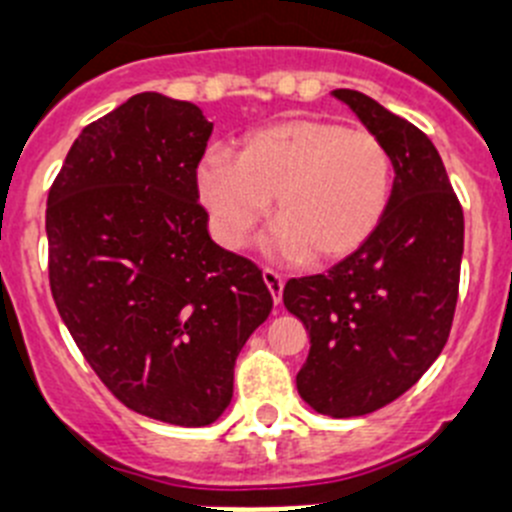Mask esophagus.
<instances>
[{"instance_id":"34e87169","label":"esophagus","mask_w":512,"mask_h":512,"mask_svg":"<svg viewBox=\"0 0 512 512\" xmlns=\"http://www.w3.org/2000/svg\"><path fill=\"white\" fill-rule=\"evenodd\" d=\"M264 284H266V287H269L274 304H279L281 302V292H284V279H281V276L276 274V271L264 269Z\"/></svg>"}]
</instances>
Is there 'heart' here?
<instances>
[{
	"instance_id": "1",
	"label": "heart",
	"mask_w": 512,
	"mask_h": 512,
	"mask_svg": "<svg viewBox=\"0 0 512 512\" xmlns=\"http://www.w3.org/2000/svg\"><path fill=\"white\" fill-rule=\"evenodd\" d=\"M198 198L215 241L241 248L269 210L271 256L337 261L375 233L391 203L386 144L337 121L289 119L253 131L236 157L210 152L198 167Z\"/></svg>"
}]
</instances>
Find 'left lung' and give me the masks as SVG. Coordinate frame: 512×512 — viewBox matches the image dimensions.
<instances>
[{
  "label": "left lung",
  "instance_id": "8db88e82",
  "mask_svg": "<svg viewBox=\"0 0 512 512\" xmlns=\"http://www.w3.org/2000/svg\"><path fill=\"white\" fill-rule=\"evenodd\" d=\"M386 144L391 203L381 225L327 274L289 279L284 304L309 332L297 391L317 414H373L439 358L459 292L464 215L424 131L350 88L332 91Z\"/></svg>",
  "mask_w": 512,
  "mask_h": 512
}]
</instances>
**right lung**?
<instances>
[{"instance_id":"right-lung-1","label":"right lung","mask_w":512,"mask_h":512,"mask_svg":"<svg viewBox=\"0 0 512 512\" xmlns=\"http://www.w3.org/2000/svg\"><path fill=\"white\" fill-rule=\"evenodd\" d=\"M210 134L195 103L137 93L81 131L45 213L75 345L124 406L175 426L228 409L238 353L274 304L208 233L195 177Z\"/></svg>"}]
</instances>
